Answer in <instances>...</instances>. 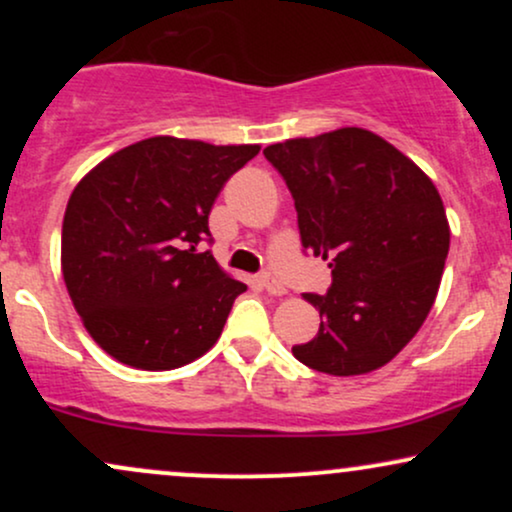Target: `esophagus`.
Wrapping results in <instances>:
<instances>
[{
  "label": "esophagus",
  "instance_id": "esophagus-1",
  "mask_svg": "<svg viewBox=\"0 0 512 512\" xmlns=\"http://www.w3.org/2000/svg\"><path fill=\"white\" fill-rule=\"evenodd\" d=\"M260 284H262V289L269 293V296H286V286L272 274H262Z\"/></svg>",
  "mask_w": 512,
  "mask_h": 512
}]
</instances>
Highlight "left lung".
<instances>
[{"instance_id": "left-lung-1", "label": "left lung", "mask_w": 512, "mask_h": 512, "mask_svg": "<svg viewBox=\"0 0 512 512\" xmlns=\"http://www.w3.org/2000/svg\"><path fill=\"white\" fill-rule=\"evenodd\" d=\"M284 175L303 248L327 260L332 289L305 293L320 330L293 356L327 375L383 368L436 303L450 223L428 175L383 137L342 127L264 149Z\"/></svg>"}]
</instances>
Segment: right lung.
Listing matches in <instances>:
<instances>
[{
    "instance_id": "add662e5",
    "label": "right lung",
    "mask_w": 512,
    "mask_h": 512,
    "mask_svg": "<svg viewBox=\"0 0 512 512\" xmlns=\"http://www.w3.org/2000/svg\"><path fill=\"white\" fill-rule=\"evenodd\" d=\"M260 144L151 137L103 158L69 197L62 276L86 332L139 370H173L219 342L248 286L211 252L209 214Z\"/></svg>"
}]
</instances>
